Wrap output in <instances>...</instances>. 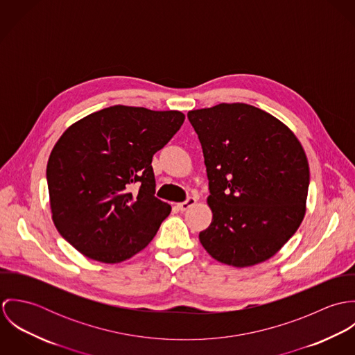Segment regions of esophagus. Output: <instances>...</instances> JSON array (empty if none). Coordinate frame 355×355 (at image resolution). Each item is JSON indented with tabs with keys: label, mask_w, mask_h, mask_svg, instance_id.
I'll return each instance as SVG.
<instances>
[{
	"label": "esophagus",
	"mask_w": 355,
	"mask_h": 355,
	"mask_svg": "<svg viewBox=\"0 0 355 355\" xmlns=\"http://www.w3.org/2000/svg\"><path fill=\"white\" fill-rule=\"evenodd\" d=\"M196 203H197V198H194V197H189L184 202L178 203V207H179V210L184 211V210L190 209L191 206H194Z\"/></svg>",
	"instance_id": "34e87169"
}]
</instances>
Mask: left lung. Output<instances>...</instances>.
I'll use <instances>...</instances> for the list:
<instances>
[{"mask_svg": "<svg viewBox=\"0 0 355 355\" xmlns=\"http://www.w3.org/2000/svg\"><path fill=\"white\" fill-rule=\"evenodd\" d=\"M198 134L213 218L200 232L221 263L253 266L277 253L300 228L309 190V162L295 134L248 103L190 110Z\"/></svg>", "mask_w": 355, "mask_h": 355, "instance_id": "obj_1", "label": "left lung"}]
</instances>
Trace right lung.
Returning a JSON list of instances; mask_svg holds the SVG:
<instances>
[{"label":"right lung","instance_id":"obj_1","mask_svg":"<svg viewBox=\"0 0 355 355\" xmlns=\"http://www.w3.org/2000/svg\"><path fill=\"white\" fill-rule=\"evenodd\" d=\"M183 121L179 110L114 105L60 137L46 168L51 218L79 253L117 263L152 242L171 213L154 197L153 155Z\"/></svg>","mask_w":355,"mask_h":355}]
</instances>
